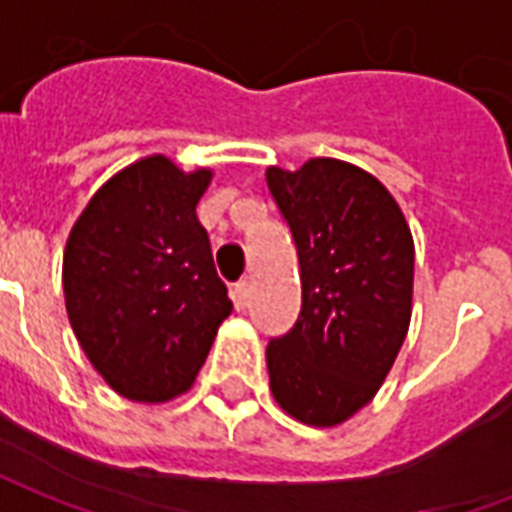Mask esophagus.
Segmentation results:
<instances>
[{
    "label": "esophagus",
    "mask_w": 512,
    "mask_h": 512,
    "mask_svg": "<svg viewBox=\"0 0 512 512\" xmlns=\"http://www.w3.org/2000/svg\"><path fill=\"white\" fill-rule=\"evenodd\" d=\"M249 299H252V285H249V279H241L233 288L235 307H238V310H246V307H249Z\"/></svg>",
    "instance_id": "1"
}]
</instances>
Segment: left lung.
I'll return each mask as SVG.
<instances>
[{
	"mask_svg": "<svg viewBox=\"0 0 512 512\" xmlns=\"http://www.w3.org/2000/svg\"><path fill=\"white\" fill-rule=\"evenodd\" d=\"M301 268L296 326L266 348L271 392L312 428L343 425L392 370L411 323L414 238L384 183L340 158L268 167Z\"/></svg>",
	"mask_w": 512,
	"mask_h": 512,
	"instance_id": "1",
	"label": "left lung"
}]
</instances>
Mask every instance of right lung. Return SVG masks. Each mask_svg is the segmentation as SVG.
Listing matches in <instances>:
<instances>
[{
  "label": "right lung",
  "instance_id": "right-lung-1",
  "mask_svg": "<svg viewBox=\"0 0 512 512\" xmlns=\"http://www.w3.org/2000/svg\"><path fill=\"white\" fill-rule=\"evenodd\" d=\"M211 178L161 153L139 158L95 191L68 235L62 290L73 334L134 403L189 392L233 312L197 219Z\"/></svg>",
  "mask_w": 512,
  "mask_h": 512
}]
</instances>
